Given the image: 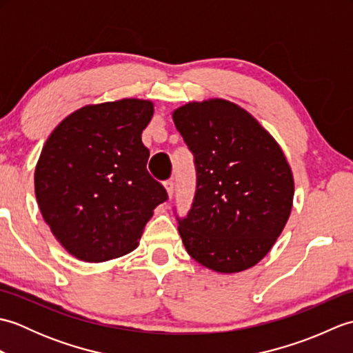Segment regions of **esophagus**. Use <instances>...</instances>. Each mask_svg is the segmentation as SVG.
<instances>
[{
    "instance_id": "obj_1",
    "label": "esophagus",
    "mask_w": 353,
    "mask_h": 353,
    "mask_svg": "<svg viewBox=\"0 0 353 353\" xmlns=\"http://www.w3.org/2000/svg\"><path fill=\"white\" fill-rule=\"evenodd\" d=\"M163 186H165V190H167L168 197L171 199L172 194H174V182H172V181H167V182H163Z\"/></svg>"
}]
</instances>
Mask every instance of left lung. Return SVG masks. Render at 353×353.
<instances>
[{
    "instance_id": "8db88e82",
    "label": "left lung",
    "mask_w": 353,
    "mask_h": 353,
    "mask_svg": "<svg viewBox=\"0 0 353 353\" xmlns=\"http://www.w3.org/2000/svg\"><path fill=\"white\" fill-rule=\"evenodd\" d=\"M194 154L197 190L179 220L186 252L216 273L256 265L282 234L294 179L281 145L238 104L209 99L172 112Z\"/></svg>"
}]
</instances>
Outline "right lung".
<instances>
[{
    "label": "right lung",
    "instance_id": "right-lung-1",
    "mask_svg": "<svg viewBox=\"0 0 353 353\" xmlns=\"http://www.w3.org/2000/svg\"><path fill=\"white\" fill-rule=\"evenodd\" d=\"M150 100L88 104L51 132L34 170L45 223L63 249L85 262H104L138 247L167 191L148 174L142 130Z\"/></svg>",
    "mask_w": 353,
    "mask_h": 353
}]
</instances>
